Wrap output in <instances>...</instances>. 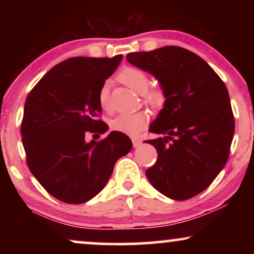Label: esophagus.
<instances>
[{"label":"esophagus","instance_id":"34e87169","mask_svg":"<svg viewBox=\"0 0 254 254\" xmlns=\"http://www.w3.org/2000/svg\"><path fill=\"white\" fill-rule=\"evenodd\" d=\"M131 142H133V147L134 148H136L141 144V140H140V138H137V137H131Z\"/></svg>","mask_w":254,"mask_h":254}]
</instances>
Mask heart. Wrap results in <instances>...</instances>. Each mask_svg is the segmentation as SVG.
Masks as SVG:
<instances>
[{
    "label": "heart",
    "mask_w": 254,
    "mask_h": 254,
    "mask_svg": "<svg viewBox=\"0 0 254 254\" xmlns=\"http://www.w3.org/2000/svg\"><path fill=\"white\" fill-rule=\"evenodd\" d=\"M118 78L124 84L129 86L131 90L138 93H142L143 103L152 109H161L165 104L166 96L163 89L158 86H149L150 78L147 71L136 67H126L119 72ZM98 103L100 109L109 111L110 104V90L109 85L103 84L98 91ZM149 116L144 111H138L134 113H120L111 120V129L120 131L128 135H136L148 125Z\"/></svg>",
    "instance_id": "heart-1"
}]
</instances>
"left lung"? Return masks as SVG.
I'll list each match as a JSON object with an SVG mask.
<instances>
[{"instance_id":"8db88e82","label":"left lung","mask_w":254,"mask_h":254,"mask_svg":"<svg viewBox=\"0 0 254 254\" xmlns=\"http://www.w3.org/2000/svg\"><path fill=\"white\" fill-rule=\"evenodd\" d=\"M127 60L154 75L166 96L149 129L165 136L145 141L158 152L147 178L170 199H190L228 162L235 119L227 86L203 59L183 47L129 53Z\"/></svg>"}]
</instances>
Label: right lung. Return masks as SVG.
<instances>
[{
  "label": "right lung",
  "instance_id": "add662e5",
  "mask_svg": "<svg viewBox=\"0 0 254 254\" xmlns=\"http://www.w3.org/2000/svg\"><path fill=\"white\" fill-rule=\"evenodd\" d=\"M121 60V54L67 59L54 65L25 100L20 134L27 166L51 195L65 203L96 196L116 162L133 145L120 131L85 142L88 131L103 134L109 128L98 118V91Z\"/></svg>",
  "mask_w": 254,
  "mask_h": 254
}]
</instances>
